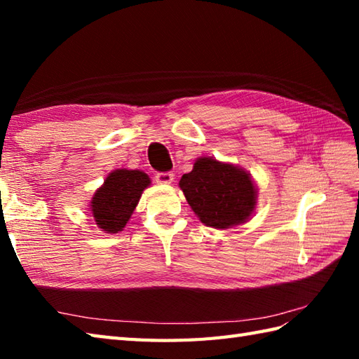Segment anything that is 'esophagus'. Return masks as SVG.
<instances>
[{
    "label": "esophagus",
    "instance_id": "34e87169",
    "mask_svg": "<svg viewBox=\"0 0 359 359\" xmlns=\"http://www.w3.org/2000/svg\"><path fill=\"white\" fill-rule=\"evenodd\" d=\"M174 180V174L170 171H165V172H157L156 174V182L160 185H170L171 182Z\"/></svg>",
    "mask_w": 359,
    "mask_h": 359
}]
</instances>
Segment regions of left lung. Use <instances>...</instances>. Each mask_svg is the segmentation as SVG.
Instances as JSON below:
<instances>
[{
  "mask_svg": "<svg viewBox=\"0 0 359 359\" xmlns=\"http://www.w3.org/2000/svg\"><path fill=\"white\" fill-rule=\"evenodd\" d=\"M179 185L201 222L212 228L245 222L255 210L256 189L250 174L216 158L196 160L193 171L182 175Z\"/></svg>",
  "mask_w": 359,
  "mask_h": 359,
  "instance_id": "1",
  "label": "left lung"
}]
</instances>
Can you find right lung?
Listing matches in <instances>:
<instances>
[{"label": "right lung", "instance_id": "obj_1", "mask_svg": "<svg viewBox=\"0 0 359 359\" xmlns=\"http://www.w3.org/2000/svg\"><path fill=\"white\" fill-rule=\"evenodd\" d=\"M149 184V177L142 171L117 170L111 172L90 202V211L98 228L106 233L123 230L143 189Z\"/></svg>", "mask_w": 359, "mask_h": 359}]
</instances>
